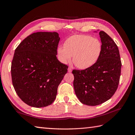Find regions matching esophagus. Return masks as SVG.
<instances>
[{
  "label": "esophagus",
  "mask_w": 135,
  "mask_h": 135,
  "mask_svg": "<svg viewBox=\"0 0 135 135\" xmlns=\"http://www.w3.org/2000/svg\"><path fill=\"white\" fill-rule=\"evenodd\" d=\"M71 71H72V69H71V68L69 67V68H68V72H69V73H71Z\"/></svg>",
  "instance_id": "34e87169"
}]
</instances>
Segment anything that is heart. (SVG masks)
<instances>
[{"label":"heart","mask_w":135,"mask_h":135,"mask_svg":"<svg viewBox=\"0 0 135 135\" xmlns=\"http://www.w3.org/2000/svg\"><path fill=\"white\" fill-rule=\"evenodd\" d=\"M103 50L100 40L85 35H74L66 40L64 46L57 48L58 59L63 64L73 62L80 69L92 66L99 60Z\"/></svg>","instance_id":"1"}]
</instances>
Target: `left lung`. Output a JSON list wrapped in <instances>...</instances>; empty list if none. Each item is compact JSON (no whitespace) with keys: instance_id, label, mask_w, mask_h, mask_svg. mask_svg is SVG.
Returning <instances> with one entry per match:
<instances>
[{"instance_id":"8db88e82","label":"left lung","mask_w":135,"mask_h":135,"mask_svg":"<svg viewBox=\"0 0 135 135\" xmlns=\"http://www.w3.org/2000/svg\"><path fill=\"white\" fill-rule=\"evenodd\" d=\"M97 32V31H95ZM103 50L92 66L83 70H73V85L80 103L96 106L111 98L118 88L122 63L118 48L103 31L99 32Z\"/></svg>"}]
</instances>
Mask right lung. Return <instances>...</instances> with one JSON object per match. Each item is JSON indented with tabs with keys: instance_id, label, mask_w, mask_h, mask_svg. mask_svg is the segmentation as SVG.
Returning a JSON list of instances; mask_svg holds the SVG:
<instances>
[{
	"instance_id": "obj_1",
	"label": "right lung",
	"mask_w": 135,
	"mask_h": 135,
	"mask_svg": "<svg viewBox=\"0 0 135 135\" xmlns=\"http://www.w3.org/2000/svg\"><path fill=\"white\" fill-rule=\"evenodd\" d=\"M60 40L56 32L30 35L16 49L11 64L15 90L27 105L43 108L54 103L68 66L57 59Z\"/></svg>"
}]
</instances>
